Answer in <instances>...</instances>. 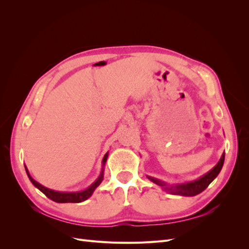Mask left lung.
Wrapping results in <instances>:
<instances>
[{"label":"left lung","instance_id":"obj_1","mask_svg":"<svg viewBox=\"0 0 249 249\" xmlns=\"http://www.w3.org/2000/svg\"><path fill=\"white\" fill-rule=\"evenodd\" d=\"M223 162H224V154L222 155L220 161L217 163L216 166L212 170H210L207 175L201 177L199 179H196L194 180V182H190L187 184L168 186L164 182H161V180L157 178H150V177H148V178L155 184L162 187L164 190H167L171 194H178V195H183V196H194V195H197L205 189H207V187L213 182V179L218 176V173L220 172L223 166Z\"/></svg>","mask_w":249,"mask_h":249}]
</instances>
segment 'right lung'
Masks as SVG:
<instances>
[{
  "label": "right lung",
  "mask_w": 249,
  "mask_h": 249,
  "mask_svg": "<svg viewBox=\"0 0 249 249\" xmlns=\"http://www.w3.org/2000/svg\"><path fill=\"white\" fill-rule=\"evenodd\" d=\"M107 158H108V154L105 155L104 159H103V164H105V162L107 161ZM25 168H26V171H27V175H28L30 180H31V182H32V184H33L36 188H38V189H39L44 195H46L47 197H49L50 199L54 200V201H56V202H60V203H64V202H81V201L86 200L88 197L91 196V194L93 193L94 189L102 183L103 178H104L103 171H102V173H101V176L99 177V178H97V179L95 180V182L88 188V189H86V190H84V191H81V192H71V193H67V192H57V191H54V190L48 189V188L43 187V186L40 185L39 183H37L36 180H34V179L31 178V176L29 175L28 169H27L26 166H25Z\"/></svg>",
  "instance_id": "right-lung-1"
}]
</instances>
